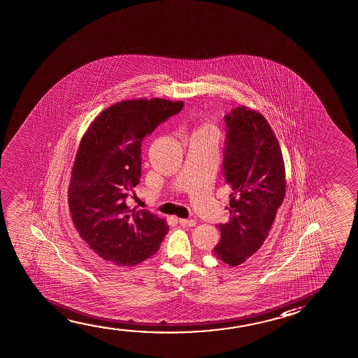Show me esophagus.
Instances as JSON below:
<instances>
[{"label": "esophagus", "mask_w": 358, "mask_h": 358, "mask_svg": "<svg viewBox=\"0 0 358 358\" xmlns=\"http://www.w3.org/2000/svg\"><path fill=\"white\" fill-rule=\"evenodd\" d=\"M178 222H180L182 227H189V228H192V227L196 225V222H194L193 219H180Z\"/></svg>", "instance_id": "obj_1"}]
</instances>
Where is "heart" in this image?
<instances>
[{"label": "heart", "instance_id": "obj_1", "mask_svg": "<svg viewBox=\"0 0 358 358\" xmlns=\"http://www.w3.org/2000/svg\"><path fill=\"white\" fill-rule=\"evenodd\" d=\"M203 129H204V128H203Z\"/></svg>", "mask_w": 358, "mask_h": 358}]
</instances>
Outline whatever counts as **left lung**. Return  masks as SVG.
Listing matches in <instances>:
<instances>
[{"label": "left lung", "instance_id": "1", "mask_svg": "<svg viewBox=\"0 0 358 358\" xmlns=\"http://www.w3.org/2000/svg\"><path fill=\"white\" fill-rule=\"evenodd\" d=\"M224 181L231 188L228 223L218 224L220 243L213 255L238 266L259 251L285 199L283 156L261 114L236 107L224 115Z\"/></svg>", "mask_w": 358, "mask_h": 358}]
</instances>
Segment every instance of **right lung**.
Listing matches in <instances>:
<instances>
[{
	"label": "right lung",
	"mask_w": 358,
	"mask_h": 358,
	"mask_svg": "<svg viewBox=\"0 0 358 358\" xmlns=\"http://www.w3.org/2000/svg\"><path fill=\"white\" fill-rule=\"evenodd\" d=\"M183 102L133 99L110 106L90 125L78 146L69 207L80 236L99 257L133 266L156 254L169 231L164 219L129 209L141 176V144ZM133 197V196H131Z\"/></svg>",
	"instance_id": "right-lung-1"
}]
</instances>
